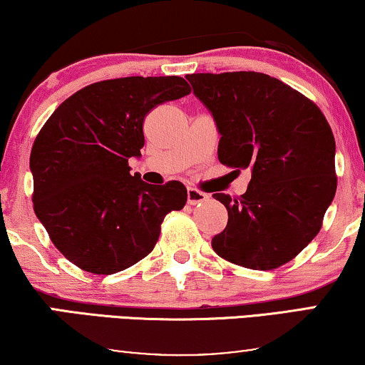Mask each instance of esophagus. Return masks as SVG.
Listing matches in <instances>:
<instances>
[{
    "label": "esophagus",
    "instance_id": "obj_1",
    "mask_svg": "<svg viewBox=\"0 0 365 365\" xmlns=\"http://www.w3.org/2000/svg\"><path fill=\"white\" fill-rule=\"evenodd\" d=\"M209 196L206 192L199 191V189L196 187H189L187 189V204H191V206H194V204H199L202 201H206Z\"/></svg>",
    "mask_w": 365,
    "mask_h": 365
}]
</instances>
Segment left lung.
I'll use <instances>...</instances> for the list:
<instances>
[{"label": "left lung", "mask_w": 365, "mask_h": 365, "mask_svg": "<svg viewBox=\"0 0 365 365\" xmlns=\"http://www.w3.org/2000/svg\"><path fill=\"white\" fill-rule=\"evenodd\" d=\"M186 78L216 121L219 161L252 173L241 197L214 194L229 219L212 237V249L254 271L282 266L317 236L336 196V141L326 116L311 99L264 73Z\"/></svg>", "instance_id": "obj_1"}]
</instances>
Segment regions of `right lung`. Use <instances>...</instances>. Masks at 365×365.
I'll return each instance as SVG.
<instances>
[{"mask_svg": "<svg viewBox=\"0 0 365 365\" xmlns=\"http://www.w3.org/2000/svg\"><path fill=\"white\" fill-rule=\"evenodd\" d=\"M191 93L179 76H129L79 89L59 104L34 139V212L69 262L114 274L156 246L168 212L187 201L182 182L154 186L131 176L143 123L158 104Z\"/></svg>", "mask_w": 365, "mask_h": 365, "instance_id": "add662e5", "label": "right lung"}]
</instances>
